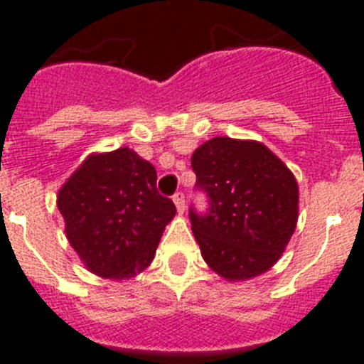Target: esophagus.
I'll use <instances>...</instances> for the list:
<instances>
[{"label":"esophagus","mask_w":364,"mask_h":364,"mask_svg":"<svg viewBox=\"0 0 364 364\" xmlns=\"http://www.w3.org/2000/svg\"><path fill=\"white\" fill-rule=\"evenodd\" d=\"M173 202H175V205H176V211H178V213H184V210H186V198H184V195H182V193H175V197H173Z\"/></svg>","instance_id":"esophagus-1"}]
</instances>
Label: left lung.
Returning a JSON list of instances; mask_svg holds the SVG:
<instances>
[{
	"label": "left lung",
	"instance_id": "left-lung-1",
	"mask_svg": "<svg viewBox=\"0 0 364 364\" xmlns=\"http://www.w3.org/2000/svg\"><path fill=\"white\" fill-rule=\"evenodd\" d=\"M197 188L210 198L205 215L189 210L205 264L226 281L268 272L297 226L294 173L264 144L215 136L195 149Z\"/></svg>",
	"mask_w": 364,
	"mask_h": 364
}]
</instances>
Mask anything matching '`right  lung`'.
<instances>
[{
  "label": "right lung",
  "instance_id": "add662e5",
  "mask_svg": "<svg viewBox=\"0 0 364 364\" xmlns=\"http://www.w3.org/2000/svg\"><path fill=\"white\" fill-rule=\"evenodd\" d=\"M69 244L98 277L124 279L154 259L176 208L156 189V169L129 147L87 156L58 191Z\"/></svg>",
  "mask_w": 364,
  "mask_h": 364
}]
</instances>
